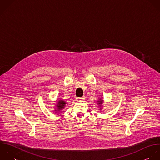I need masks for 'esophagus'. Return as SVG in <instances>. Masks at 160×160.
<instances>
[{
  "mask_svg": "<svg viewBox=\"0 0 160 160\" xmlns=\"http://www.w3.org/2000/svg\"><path fill=\"white\" fill-rule=\"evenodd\" d=\"M77 100L78 102H83V101L85 100V98H83V97L78 98L77 99Z\"/></svg>",
  "mask_w": 160,
  "mask_h": 160,
  "instance_id": "34e87169",
  "label": "esophagus"
}]
</instances>
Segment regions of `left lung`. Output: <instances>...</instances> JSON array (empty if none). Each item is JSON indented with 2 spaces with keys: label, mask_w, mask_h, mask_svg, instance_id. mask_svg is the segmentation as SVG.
Instances as JSON below:
<instances>
[{
  "label": "left lung",
  "mask_w": 160,
  "mask_h": 160,
  "mask_svg": "<svg viewBox=\"0 0 160 160\" xmlns=\"http://www.w3.org/2000/svg\"><path fill=\"white\" fill-rule=\"evenodd\" d=\"M103 103V99L102 98H99L98 100H97V104L98 105V107H100V110H102V104Z\"/></svg>",
  "instance_id": "obj_1"
}]
</instances>
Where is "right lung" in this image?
Wrapping results in <instances>:
<instances>
[{"instance_id":"right-lung-1","label":"right lung","mask_w":160,"mask_h":160,"mask_svg":"<svg viewBox=\"0 0 160 160\" xmlns=\"http://www.w3.org/2000/svg\"><path fill=\"white\" fill-rule=\"evenodd\" d=\"M56 102L57 103L55 104V106L54 107V111H55V112L58 113L65 108V105H66V102L62 99L59 98L58 100H57Z\"/></svg>"}]
</instances>
